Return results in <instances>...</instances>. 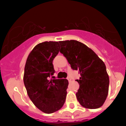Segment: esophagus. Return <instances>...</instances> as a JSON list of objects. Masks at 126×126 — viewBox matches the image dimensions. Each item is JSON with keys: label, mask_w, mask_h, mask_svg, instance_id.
<instances>
[{"label": "esophagus", "mask_w": 126, "mask_h": 126, "mask_svg": "<svg viewBox=\"0 0 126 126\" xmlns=\"http://www.w3.org/2000/svg\"><path fill=\"white\" fill-rule=\"evenodd\" d=\"M67 80H68V82H70L71 81V79L70 77H67Z\"/></svg>", "instance_id": "1"}]
</instances>
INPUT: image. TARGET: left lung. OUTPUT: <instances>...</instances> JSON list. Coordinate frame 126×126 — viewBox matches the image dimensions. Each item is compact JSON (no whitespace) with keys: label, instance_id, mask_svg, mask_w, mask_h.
Returning <instances> with one entry per match:
<instances>
[{"label":"left lung","instance_id":"left-lung-1","mask_svg":"<svg viewBox=\"0 0 126 126\" xmlns=\"http://www.w3.org/2000/svg\"><path fill=\"white\" fill-rule=\"evenodd\" d=\"M60 53L66 58L73 70L80 74V87L76 97L80 104L87 109L101 107L107 97L109 77L105 63L96 53L76 40L59 41Z\"/></svg>","mask_w":126,"mask_h":126}]
</instances>
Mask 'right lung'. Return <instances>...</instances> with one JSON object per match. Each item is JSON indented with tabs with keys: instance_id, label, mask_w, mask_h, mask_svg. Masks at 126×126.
I'll return each instance as SVG.
<instances>
[{
	"instance_id": "1",
	"label": "right lung",
	"mask_w": 126,
	"mask_h": 126,
	"mask_svg": "<svg viewBox=\"0 0 126 126\" xmlns=\"http://www.w3.org/2000/svg\"><path fill=\"white\" fill-rule=\"evenodd\" d=\"M59 46L55 41L37 44L28 56L24 68V83L28 96L46 113L60 110L66 97L68 80L53 79L55 70L52 62L59 52Z\"/></svg>"
}]
</instances>
